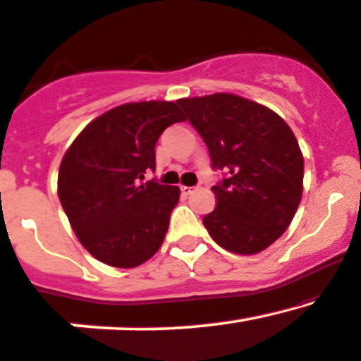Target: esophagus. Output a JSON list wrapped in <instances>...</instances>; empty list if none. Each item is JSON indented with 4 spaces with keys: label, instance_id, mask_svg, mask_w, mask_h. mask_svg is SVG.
I'll list each match as a JSON object with an SVG mask.
<instances>
[{
    "label": "esophagus",
    "instance_id": "1",
    "mask_svg": "<svg viewBox=\"0 0 361 361\" xmlns=\"http://www.w3.org/2000/svg\"><path fill=\"white\" fill-rule=\"evenodd\" d=\"M180 191H182V194H185V196H188V194H191L194 191V188H191V185H180Z\"/></svg>",
    "mask_w": 361,
    "mask_h": 361
}]
</instances>
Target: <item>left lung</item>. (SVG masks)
<instances>
[{
    "label": "left lung",
    "instance_id": "1",
    "mask_svg": "<svg viewBox=\"0 0 361 361\" xmlns=\"http://www.w3.org/2000/svg\"><path fill=\"white\" fill-rule=\"evenodd\" d=\"M214 170L216 208L202 225L218 245L250 256L285 233L303 191V157L288 124L264 105L233 93L180 99Z\"/></svg>",
    "mask_w": 361,
    "mask_h": 361
}]
</instances>
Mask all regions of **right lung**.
Here are the masks:
<instances>
[{"instance_id": "obj_1", "label": "right lung", "mask_w": 361, "mask_h": 361, "mask_svg": "<svg viewBox=\"0 0 361 361\" xmlns=\"http://www.w3.org/2000/svg\"><path fill=\"white\" fill-rule=\"evenodd\" d=\"M185 121L179 102H133L93 119L64 153L58 196L73 232L93 257L136 268L155 256L180 189L143 182L155 170V145Z\"/></svg>"}]
</instances>
